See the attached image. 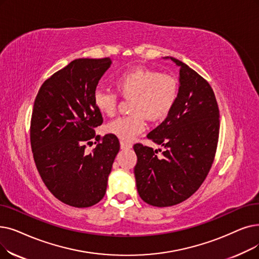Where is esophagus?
<instances>
[{
  "label": "esophagus",
  "instance_id": "34e87169",
  "mask_svg": "<svg viewBox=\"0 0 259 259\" xmlns=\"http://www.w3.org/2000/svg\"><path fill=\"white\" fill-rule=\"evenodd\" d=\"M120 148H121L122 150L130 149V148H132V144H130V143H125V142L120 141Z\"/></svg>",
  "mask_w": 259,
  "mask_h": 259
}]
</instances>
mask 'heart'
<instances>
[{
  "label": "heart",
  "mask_w": 259,
  "mask_h": 259,
  "mask_svg": "<svg viewBox=\"0 0 259 259\" xmlns=\"http://www.w3.org/2000/svg\"><path fill=\"white\" fill-rule=\"evenodd\" d=\"M115 85L123 97L132 98V114L110 121L106 131L125 142L133 141L146 129V117L153 121L165 118L172 110L179 95L175 77L140 66L117 76ZM93 103L103 115L113 116L118 105V95L109 90L96 89Z\"/></svg>",
  "instance_id": "obj_1"
}]
</instances>
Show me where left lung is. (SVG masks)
<instances>
[{
  "mask_svg": "<svg viewBox=\"0 0 259 259\" xmlns=\"http://www.w3.org/2000/svg\"><path fill=\"white\" fill-rule=\"evenodd\" d=\"M169 59L180 66L178 99L165 120L147 136L165 148L163 155L157 157V150L142 144L133 146L139 195L157 207L181 203L199 189L213 162L220 128L219 108L209 83L187 64Z\"/></svg>",
  "mask_w": 259,
  "mask_h": 259,
  "instance_id": "8db88e82",
  "label": "left lung"
}]
</instances>
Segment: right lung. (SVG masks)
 <instances>
[{
	"label": "right lung",
	"instance_id": "right-lung-1",
	"mask_svg": "<svg viewBox=\"0 0 259 259\" xmlns=\"http://www.w3.org/2000/svg\"><path fill=\"white\" fill-rule=\"evenodd\" d=\"M111 63L110 58L73 60L43 82L33 104L30 145L37 169L50 192L74 207L104 198L119 151L116 137L95 134L103 116L93 95ZM92 138L99 144L87 154L85 144Z\"/></svg>",
	"mask_w": 259,
	"mask_h": 259
}]
</instances>
